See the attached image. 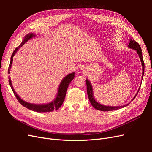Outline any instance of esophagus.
Wrapping results in <instances>:
<instances>
[{"mask_svg":"<svg viewBox=\"0 0 152 152\" xmlns=\"http://www.w3.org/2000/svg\"><path fill=\"white\" fill-rule=\"evenodd\" d=\"M82 70H83V71H84V70H85V69H84V68H82Z\"/></svg>","mask_w":152,"mask_h":152,"instance_id":"1","label":"esophagus"}]
</instances>
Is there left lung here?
<instances>
[{"label": "left lung", "instance_id": "8db88e82", "mask_svg": "<svg viewBox=\"0 0 152 152\" xmlns=\"http://www.w3.org/2000/svg\"><path fill=\"white\" fill-rule=\"evenodd\" d=\"M128 48H131L132 49L135 50L137 52V54L139 55V57L140 58V60L141 62V65H142V78L143 77L144 75V70H145V63H144V61H143V58H142V50L141 49L140 45H139V44L137 43V42L134 40L133 39H130V42L129 43L128 45ZM86 85H87V95H88V98L89 99V102L91 103V104L93 105V107L97 109L98 110H101V111H103V112H107V111H112V110H118V109H121L122 108H124L127 106L130 103H129L127 104L123 105V106H118V107H110V106H105V105H103L102 104L99 103L98 102H96V99L94 98L93 96V87H92V85L91 84L90 82L89 81V80L86 79ZM139 90L137 91V94L138 93ZM137 94H136V96L133 98L132 100H134V99L135 98V97L136 96Z\"/></svg>", "mask_w": 152, "mask_h": 152}]
</instances>
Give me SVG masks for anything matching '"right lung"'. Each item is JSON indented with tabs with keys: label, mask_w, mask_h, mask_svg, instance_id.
Masks as SVG:
<instances>
[{
	"label": "right lung",
	"mask_w": 152,
	"mask_h": 152,
	"mask_svg": "<svg viewBox=\"0 0 152 152\" xmlns=\"http://www.w3.org/2000/svg\"><path fill=\"white\" fill-rule=\"evenodd\" d=\"M35 37V35L33 33L27 34L25 37V38L22 41L21 44L18 48H16L15 50H14V52L12 53V54L11 57V61L8 68V73H10V70L11 68V65L12 63V60H13L12 58L14 56H15V54L16 53L18 49H19L21 46H23V45H24L27 41L31 39L32 37ZM74 77H75V72H73L70 73V74H68L66 77H64V79L61 80L60 84H59V88H58V92L57 93L56 98H55L54 100L52 102L48 104H31L28 102H26L25 101L21 99L20 98V96L16 94L15 91L13 89V87L12 86L11 80V78L9 79V82H10V85L11 87L12 92L16 96V99H18V102H20V103H21L23 106V107L37 112H52L53 110H57L62 105L64 102V99H65V98L68 87L69 84H70L71 81L73 79Z\"/></svg>",
	"instance_id": "right-lung-1"
}]
</instances>
